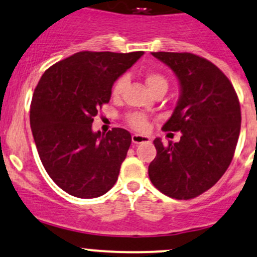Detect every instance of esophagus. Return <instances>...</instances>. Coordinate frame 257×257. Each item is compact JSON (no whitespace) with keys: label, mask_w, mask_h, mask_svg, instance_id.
<instances>
[{"label":"esophagus","mask_w":257,"mask_h":257,"mask_svg":"<svg viewBox=\"0 0 257 257\" xmlns=\"http://www.w3.org/2000/svg\"><path fill=\"white\" fill-rule=\"evenodd\" d=\"M132 142L135 145H139V144H144V142H150L151 139L148 136H144V135H139V134H134L131 137Z\"/></svg>","instance_id":"esophagus-1"}]
</instances>
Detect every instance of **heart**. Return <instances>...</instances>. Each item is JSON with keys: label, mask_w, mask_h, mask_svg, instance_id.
Segmentation results:
<instances>
[{"label": "heart", "mask_w": 257, "mask_h": 257, "mask_svg": "<svg viewBox=\"0 0 257 257\" xmlns=\"http://www.w3.org/2000/svg\"><path fill=\"white\" fill-rule=\"evenodd\" d=\"M145 81H146L147 86L151 89V91L155 92L160 91V90H167L168 89V81L162 74L157 73V71H148L144 75ZM126 84H127V78L126 76H120L117 80L115 81L112 86V96L117 97L122 94L123 89H125ZM127 122L132 128L139 130V131H144L147 127V120L142 113H130L127 116Z\"/></svg>", "instance_id": "b5f03b06"}]
</instances>
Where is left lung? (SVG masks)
Instances as JSON below:
<instances>
[{"mask_svg":"<svg viewBox=\"0 0 257 257\" xmlns=\"http://www.w3.org/2000/svg\"><path fill=\"white\" fill-rule=\"evenodd\" d=\"M181 85L178 104L163 131H181V141H153L157 156L148 176L160 192L192 199L210 189L231 163L240 134L241 111L234 86L205 58L192 53L157 52Z\"/></svg>","mask_w":257,"mask_h":257,"instance_id":"8db88e82","label":"left lung"}]
</instances>
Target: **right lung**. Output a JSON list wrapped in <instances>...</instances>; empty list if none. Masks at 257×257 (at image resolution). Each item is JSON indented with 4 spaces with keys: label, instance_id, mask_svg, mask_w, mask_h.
I'll list each match as a JSON object with an SVG mask.
<instances>
[{
    "label": "right lung",
    "instance_id": "right-lung-1",
    "mask_svg": "<svg viewBox=\"0 0 257 257\" xmlns=\"http://www.w3.org/2000/svg\"><path fill=\"white\" fill-rule=\"evenodd\" d=\"M144 52H79L44 71L34 89L31 128L39 158L58 187L76 198H97L117 181L131 135L92 132L113 83Z\"/></svg>",
    "mask_w": 257,
    "mask_h": 257
}]
</instances>
